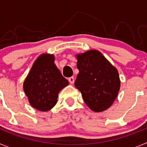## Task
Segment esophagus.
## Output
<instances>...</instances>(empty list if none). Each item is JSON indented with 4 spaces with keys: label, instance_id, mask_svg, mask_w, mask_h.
<instances>
[{
    "label": "esophagus",
    "instance_id": "1",
    "mask_svg": "<svg viewBox=\"0 0 147 147\" xmlns=\"http://www.w3.org/2000/svg\"><path fill=\"white\" fill-rule=\"evenodd\" d=\"M68 81H69V82L71 83V84H74V78L73 77H70L69 79H68Z\"/></svg>",
    "mask_w": 147,
    "mask_h": 147
}]
</instances>
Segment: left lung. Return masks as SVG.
<instances>
[{
	"mask_svg": "<svg viewBox=\"0 0 147 147\" xmlns=\"http://www.w3.org/2000/svg\"><path fill=\"white\" fill-rule=\"evenodd\" d=\"M77 60L80 72L74 85L82 93L84 102L95 112L107 110L120 89L117 69L96 50L79 54Z\"/></svg>",
	"mask_w": 147,
	"mask_h": 147,
	"instance_id": "1",
	"label": "left lung"
}]
</instances>
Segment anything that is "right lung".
Returning a JSON list of instances; mask_svg holds the SVG:
<instances>
[{
    "instance_id": "1",
    "label": "right lung",
    "mask_w": 147,
    "mask_h": 147,
    "mask_svg": "<svg viewBox=\"0 0 147 147\" xmlns=\"http://www.w3.org/2000/svg\"><path fill=\"white\" fill-rule=\"evenodd\" d=\"M68 85L54 64V57L40 55L34 63L23 83V89L32 107L48 111L57 104L58 93Z\"/></svg>"
}]
</instances>
